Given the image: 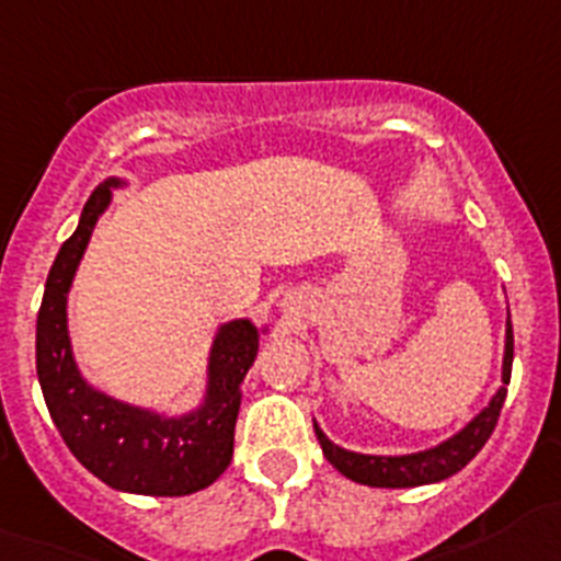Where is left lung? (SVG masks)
<instances>
[{
  "instance_id": "1",
  "label": "left lung",
  "mask_w": 561,
  "mask_h": 561,
  "mask_svg": "<svg viewBox=\"0 0 561 561\" xmlns=\"http://www.w3.org/2000/svg\"><path fill=\"white\" fill-rule=\"evenodd\" d=\"M512 358H515V333H512V317H506V351H503V387L492 394L490 405L476 414L459 434L450 439L439 442L436 448L420 450V454L405 456H369V454H353L339 445H333L320 425L314 423L317 439L322 445L325 459L342 472L344 479L356 481V484L367 486H387V490H403V486H423L436 484V481L450 479L454 472H459L472 456L479 454L486 445V439L495 431L497 417H501L503 400H506V383L512 378Z\"/></svg>"
}]
</instances>
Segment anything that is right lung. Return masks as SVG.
I'll return each instance as SVG.
<instances>
[{"label": "right lung", "mask_w": 561, "mask_h": 561, "mask_svg": "<svg viewBox=\"0 0 561 561\" xmlns=\"http://www.w3.org/2000/svg\"><path fill=\"white\" fill-rule=\"evenodd\" d=\"M119 186H125L119 178L96 186L49 270L35 325V369L53 423L85 470L122 492L192 495L214 484L233 459L241 381L259 356L261 331L250 320L219 328L203 405L183 417L113 400L82 378L66 328V297L96 219L111 203V188Z\"/></svg>", "instance_id": "right-lung-1"}]
</instances>
